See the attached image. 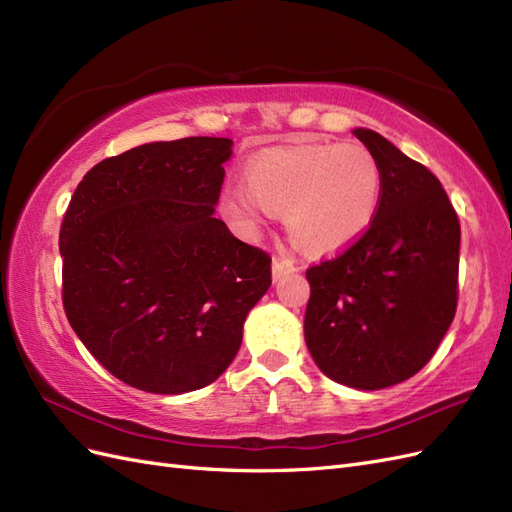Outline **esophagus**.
<instances>
[{
  "label": "esophagus",
  "mask_w": 512,
  "mask_h": 512,
  "mask_svg": "<svg viewBox=\"0 0 512 512\" xmlns=\"http://www.w3.org/2000/svg\"><path fill=\"white\" fill-rule=\"evenodd\" d=\"M288 273H294V267L290 265V262L284 258H273V280L275 282L282 280V277Z\"/></svg>",
  "instance_id": "1"
}]
</instances>
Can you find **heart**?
I'll return each instance as SVG.
<instances>
[{
    "label": "heart",
    "mask_w": 512,
    "mask_h": 512,
    "mask_svg": "<svg viewBox=\"0 0 512 512\" xmlns=\"http://www.w3.org/2000/svg\"><path fill=\"white\" fill-rule=\"evenodd\" d=\"M243 179L245 190L222 196L226 218L252 237L265 209L284 213L290 239L309 254H335L359 241L382 198L380 164L356 143L271 147L245 164Z\"/></svg>",
    "instance_id": "heart-1"
}]
</instances>
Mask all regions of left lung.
I'll use <instances>...</instances> for the list:
<instances>
[{
  "label": "left lung",
  "mask_w": 512,
  "mask_h": 512,
  "mask_svg": "<svg viewBox=\"0 0 512 512\" xmlns=\"http://www.w3.org/2000/svg\"><path fill=\"white\" fill-rule=\"evenodd\" d=\"M352 134L382 170L374 224L307 269L305 344L324 376L359 391L412 378L457 309L461 228L438 177L374 130Z\"/></svg>",
  "instance_id": "8db88e82"
}]
</instances>
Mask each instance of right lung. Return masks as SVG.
<instances>
[{
    "label": "right lung",
    "instance_id": "add662e5",
    "mask_svg": "<svg viewBox=\"0 0 512 512\" xmlns=\"http://www.w3.org/2000/svg\"><path fill=\"white\" fill-rule=\"evenodd\" d=\"M230 138L134 147L96 164L59 232L64 309L85 348L134 389L181 395L235 359L271 258L215 218Z\"/></svg>",
    "mask_w": 512,
    "mask_h": 512
}]
</instances>
